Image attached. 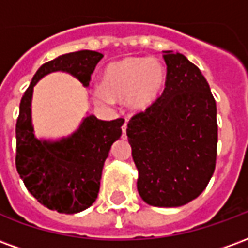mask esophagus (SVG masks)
I'll return each mask as SVG.
<instances>
[{
	"mask_svg": "<svg viewBox=\"0 0 248 248\" xmlns=\"http://www.w3.org/2000/svg\"><path fill=\"white\" fill-rule=\"evenodd\" d=\"M126 129H127V124H124V126H122V137H124V138H126Z\"/></svg>",
	"mask_w": 248,
	"mask_h": 248,
	"instance_id": "1",
	"label": "esophagus"
}]
</instances>
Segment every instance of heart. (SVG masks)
Instances as JSON below:
<instances>
[{"label": "heart", "instance_id": "b5f03b06", "mask_svg": "<svg viewBox=\"0 0 248 248\" xmlns=\"http://www.w3.org/2000/svg\"><path fill=\"white\" fill-rule=\"evenodd\" d=\"M167 70L156 58L124 57L108 63L101 74V87L94 97L99 103L124 99L133 111L153 106L165 92Z\"/></svg>", "mask_w": 248, "mask_h": 248}]
</instances>
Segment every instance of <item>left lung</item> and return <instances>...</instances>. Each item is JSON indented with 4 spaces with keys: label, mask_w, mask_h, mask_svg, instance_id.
<instances>
[{
    "label": "left lung",
    "mask_w": 248,
    "mask_h": 248,
    "mask_svg": "<svg viewBox=\"0 0 248 248\" xmlns=\"http://www.w3.org/2000/svg\"><path fill=\"white\" fill-rule=\"evenodd\" d=\"M165 92L130 119L126 134L137 188L150 206L179 207L199 197L217 162V103L201 70L181 53L163 51Z\"/></svg>",
    "instance_id": "8db88e82"
}]
</instances>
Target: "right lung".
Returning <instances> with one entry per match:
<instances>
[{"label":"right lung","instance_id":"1","mask_svg":"<svg viewBox=\"0 0 248 248\" xmlns=\"http://www.w3.org/2000/svg\"><path fill=\"white\" fill-rule=\"evenodd\" d=\"M102 58L98 51L81 50L46 62L37 70L19 103L17 171L30 194L58 213H81L95 202L103 165L111 145L122 135L124 119L102 121L92 114L82 119L73 134L61 140L37 138L31 122L33 89L41 78L54 71L69 73L87 87Z\"/></svg>","mask_w":248,"mask_h":248}]
</instances>
